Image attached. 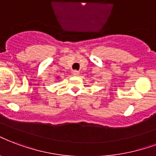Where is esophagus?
I'll return each instance as SVG.
<instances>
[{"label": "esophagus", "mask_w": 156, "mask_h": 156, "mask_svg": "<svg viewBox=\"0 0 156 156\" xmlns=\"http://www.w3.org/2000/svg\"><path fill=\"white\" fill-rule=\"evenodd\" d=\"M72 74L73 75V76H78V75H79V72L77 71V70H73L72 73Z\"/></svg>", "instance_id": "esophagus-1"}]
</instances>
